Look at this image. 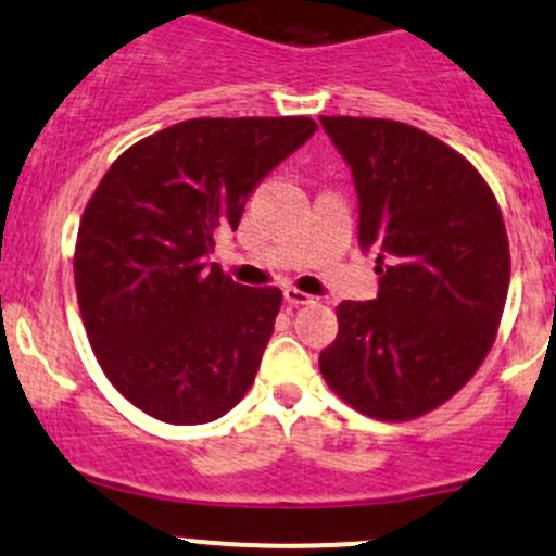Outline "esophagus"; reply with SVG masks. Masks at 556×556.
Instances as JSON below:
<instances>
[{
	"mask_svg": "<svg viewBox=\"0 0 556 556\" xmlns=\"http://www.w3.org/2000/svg\"><path fill=\"white\" fill-rule=\"evenodd\" d=\"M283 300L289 302V305L296 307V305H311L313 296L305 294V291L294 289V286H286V289H283Z\"/></svg>",
	"mask_w": 556,
	"mask_h": 556,
	"instance_id": "1",
	"label": "esophagus"
}]
</instances>
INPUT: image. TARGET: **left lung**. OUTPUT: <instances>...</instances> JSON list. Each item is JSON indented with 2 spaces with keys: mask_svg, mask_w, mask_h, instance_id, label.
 Segmentation results:
<instances>
[{
  "mask_svg": "<svg viewBox=\"0 0 556 556\" xmlns=\"http://www.w3.org/2000/svg\"><path fill=\"white\" fill-rule=\"evenodd\" d=\"M353 174L358 243L380 291L337 307L320 351L331 391L377 420H412L455 396L488 356L508 294L495 194L463 154L396 119L320 117Z\"/></svg>",
  "mask_w": 556,
  "mask_h": 556,
  "instance_id": "1",
  "label": "left lung"
}]
</instances>
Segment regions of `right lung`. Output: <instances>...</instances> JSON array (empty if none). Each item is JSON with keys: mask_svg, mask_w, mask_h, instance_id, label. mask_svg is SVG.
<instances>
[{"mask_svg": "<svg viewBox=\"0 0 556 556\" xmlns=\"http://www.w3.org/2000/svg\"><path fill=\"white\" fill-rule=\"evenodd\" d=\"M318 130L311 117H198L119 154L79 222L74 283L114 388L147 415L198 426L254 382L280 289L222 273L214 238L245 198Z\"/></svg>", "mask_w": 556, "mask_h": 556, "instance_id": "1", "label": "right lung"}]
</instances>
